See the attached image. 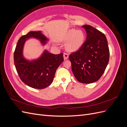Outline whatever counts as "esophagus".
I'll return each instance as SVG.
<instances>
[{
	"mask_svg": "<svg viewBox=\"0 0 127 127\" xmlns=\"http://www.w3.org/2000/svg\"><path fill=\"white\" fill-rule=\"evenodd\" d=\"M64 60H67L68 58V55L66 53H64Z\"/></svg>",
	"mask_w": 127,
	"mask_h": 127,
	"instance_id": "esophagus-1",
	"label": "esophagus"
}]
</instances>
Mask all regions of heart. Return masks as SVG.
Listing matches in <instances>:
<instances>
[{
  "mask_svg": "<svg viewBox=\"0 0 127 127\" xmlns=\"http://www.w3.org/2000/svg\"><path fill=\"white\" fill-rule=\"evenodd\" d=\"M85 40V35L81 30L75 29L68 30L63 37L64 41H67L66 48L68 51L75 52L82 47Z\"/></svg>",
  "mask_w": 127,
  "mask_h": 127,
  "instance_id": "b5f03b06",
  "label": "heart"
}]
</instances>
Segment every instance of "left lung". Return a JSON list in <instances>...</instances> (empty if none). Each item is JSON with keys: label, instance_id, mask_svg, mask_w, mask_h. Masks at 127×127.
Instances as JSON below:
<instances>
[{"label": "left lung", "instance_id": "8db88e82", "mask_svg": "<svg viewBox=\"0 0 127 127\" xmlns=\"http://www.w3.org/2000/svg\"><path fill=\"white\" fill-rule=\"evenodd\" d=\"M86 32L82 47L69 56L73 74L78 82H96L103 74L109 61L110 52L105 35L88 25L82 26Z\"/></svg>", "mask_w": 127, "mask_h": 127}]
</instances>
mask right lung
<instances>
[{
	"mask_svg": "<svg viewBox=\"0 0 127 127\" xmlns=\"http://www.w3.org/2000/svg\"><path fill=\"white\" fill-rule=\"evenodd\" d=\"M35 38L45 45L48 39L41 31H31L18 40L14 54L15 68L22 81L31 87L43 89L51 84L57 69L63 62V53L52 54L44 50L36 59L26 60L23 54L25 42L30 38Z\"/></svg>",
	"mask_w": 127,
	"mask_h": 127,
	"instance_id": "add662e5",
	"label": "right lung"
}]
</instances>
